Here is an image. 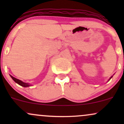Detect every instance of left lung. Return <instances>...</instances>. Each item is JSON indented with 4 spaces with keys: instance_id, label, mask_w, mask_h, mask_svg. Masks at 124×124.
Segmentation results:
<instances>
[{
    "instance_id": "1",
    "label": "left lung",
    "mask_w": 124,
    "mask_h": 124,
    "mask_svg": "<svg viewBox=\"0 0 124 124\" xmlns=\"http://www.w3.org/2000/svg\"><path fill=\"white\" fill-rule=\"evenodd\" d=\"M112 76H111V78H110V79H109V80H110V79H111V78H112Z\"/></svg>"
}]
</instances>
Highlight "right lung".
<instances>
[{
    "label": "right lung",
    "mask_w": 124,
    "mask_h": 124,
    "mask_svg": "<svg viewBox=\"0 0 124 124\" xmlns=\"http://www.w3.org/2000/svg\"><path fill=\"white\" fill-rule=\"evenodd\" d=\"M10 76H11V78H12L13 80L15 81L16 83H17V84H18V85H20V86H21L24 87H29V86H31V85H29V84H28V83H24V82H22V81L20 80H19V79H16V78H14L13 76H11V75H10Z\"/></svg>",
    "instance_id": "add662e5"
}]
</instances>
